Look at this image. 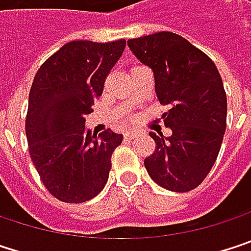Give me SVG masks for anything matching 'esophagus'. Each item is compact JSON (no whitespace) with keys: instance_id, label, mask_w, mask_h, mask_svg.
<instances>
[{"instance_id":"34e87169","label":"esophagus","mask_w":251,"mask_h":251,"mask_svg":"<svg viewBox=\"0 0 251 251\" xmlns=\"http://www.w3.org/2000/svg\"><path fill=\"white\" fill-rule=\"evenodd\" d=\"M136 136V130H126L125 132V138L126 139H132Z\"/></svg>"}]
</instances>
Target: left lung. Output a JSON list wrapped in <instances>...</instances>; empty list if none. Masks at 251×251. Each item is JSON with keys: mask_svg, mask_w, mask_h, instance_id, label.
<instances>
[{"mask_svg": "<svg viewBox=\"0 0 251 251\" xmlns=\"http://www.w3.org/2000/svg\"><path fill=\"white\" fill-rule=\"evenodd\" d=\"M132 53L154 73L155 93L170 110L163 115L172 136H150L155 151L144 164L150 177L172 192L198 187L211 172L226 127V96L212 59L184 37L160 31L127 40Z\"/></svg>", "mask_w": 251, "mask_h": 251, "instance_id": "obj_1", "label": "left lung"}]
</instances>
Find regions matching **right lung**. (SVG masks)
I'll list each match as a JSON object with an SVG mask.
<instances>
[{"label":"right lung","mask_w":251,"mask_h":251,"mask_svg":"<svg viewBox=\"0 0 251 251\" xmlns=\"http://www.w3.org/2000/svg\"><path fill=\"white\" fill-rule=\"evenodd\" d=\"M125 45V39L73 40L34 75L25 116L28 152L45 187L62 202H87L107 183L112 154L124 136L110 129L91 133L85 116L93 112Z\"/></svg>","instance_id":"right-lung-1"}]
</instances>
